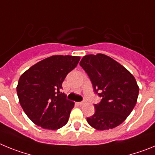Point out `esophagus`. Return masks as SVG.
I'll use <instances>...</instances> for the list:
<instances>
[{
    "label": "esophagus",
    "instance_id": "1",
    "mask_svg": "<svg viewBox=\"0 0 155 155\" xmlns=\"http://www.w3.org/2000/svg\"><path fill=\"white\" fill-rule=\"evenodd\" d=\"M84 101H82V102H78V105H84Z\"/></svg>",
    "mask_w": 155,
    "mask_h": 155
}]
</instances>
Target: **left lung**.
<instances>
[{
    "mask_svg": "<svg viewBox=\"0 0 155 155\" xmlns=\"http://www.w3.org/2000/svg\"><path fill=\"white\" fill-rule=\"evenodd\" d=\"M80 66L89 77L93 89L102 98L95 113L87 117L98 130L116 127L130 114L137 103L139 87L132 74L113 58L98 53L86 55Z\"/></svg>",
    "mask_w": 155,
    "mask_h": 155,
    "instance_id": "8db88e82",
    "label": "left lung"
}]
</instances>
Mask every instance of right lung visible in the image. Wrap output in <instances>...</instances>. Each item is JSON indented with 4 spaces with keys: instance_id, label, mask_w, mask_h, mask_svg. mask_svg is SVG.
I'll return each mask as SVG.
<instances>
[{
    "instance_id": "right-lung-1",
    "label": "right lung",
    "mask_w": 155,
    "mask_h": 155,
    "mask_svg": "<svg viewBox=\"0 0 155 155\" xmlns=\"http://www.w3.org/2000/svg\"><path fill=\"white\" fill-rule=\"evenodd\" d=\"M79 57L52 56L21 74L17 86L19 102L35 125L57 130L67 124L74 103L61 91L63 81L77 67Z\"/></svg>"
}]
</instances>
